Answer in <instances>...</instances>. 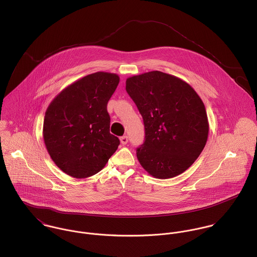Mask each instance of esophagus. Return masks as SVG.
I'll return each instance as SVG.
<instances>
[{
    "label": "esophagus",
    "mask_w": 257,
    "mask_h": 257,
    "mask_svg": "<svg viewBox=\"0 0 257 257\" xmlns=\"http://www.w3.org/2000/svg\"><path fill=\"white\" fill-rule=\"evenodd\" d=\"M120 142H121L122 145H126L128 143V137L127 136H122L120 138Z\"/></svg>",
    "instance_id": "34e87169"
}]
</instances>
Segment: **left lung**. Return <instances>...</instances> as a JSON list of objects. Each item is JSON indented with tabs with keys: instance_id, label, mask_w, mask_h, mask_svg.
I'll list each match as a JSON object with an SVG mask.
<instances>
[{
	"instance_id": "1",
	"label": "left lung",
	"mask_w": 257,
	"mask_h": 257,
	"mask_svg": "<svg viewBox=\"0 0 257 257\" xmlns=\"http://www.w3.org/2000/svg\"><path fill=\"white\" fill-rule=\"evenodd\" d=\"M126 91L144 120L145 140L137 149L144 170L167 179L191 167L209 133L205 105L197 92L179 78L160 71L128 78Z\"/></svg>"
}]
</instances>
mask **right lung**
<instances>
[{"label":"right lung","mask_w":257,"mask_h":257,"mask_svg":"<svg viewBox=\"0 0 257 257\" xmlns=\"http://www.w3.org/2000/svg\"><path fill=\"white\" fill-rule=\"evenodd\" d=\"M116 74L97 72L64 88L49 104L43 123L46 149L62 171L86 178L101 171L120 141L110 134L107 102Z\"/></svg>","instance_id":"1"}]
</instances>
